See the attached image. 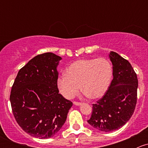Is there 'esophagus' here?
I'll list each match as a JSON object with an SVG mask.
<instances>
[{
	"label": "esophagus",
	"mask_w": 148,
	"mask_h": 148,
	"mask_svg": "<svg viewBox=\"0 0 148 148\" xmlns=\"http://www.w3.org/2000/svg\"><path fill=\"white\" fill-rule=\"evenodd\" d=\"M82 102H74V105H77V106H79V105H82Z\"/></svg>",
	"instance_id": "obj_1"
}]
</instances>
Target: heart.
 Wrapping results in <instances>:
<instances>
[{"label":"heart","instance_id":"b5f03b06","mask_svg":"<svg viewBox=\"0 0 148 148\" xmlns=\"http://www.w3.org/2000/svg\"><path fill=\"white\" fill-rule=\"evenodd\" d=\"M112 72V66L105 58L80 59L69 66L66 74L58 77V89L67 99H72L81 87L88 97L98 99L108 90Z\"/></svg>","mask_w":148,"mask_h":148}]
</instances>
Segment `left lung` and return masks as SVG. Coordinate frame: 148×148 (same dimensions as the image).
Masks as SVG:
<instances>
[{
  "mask_svg": "<svg viewBox=\"0 0 148 148\" xmlns=\"http://www.w3.org/2000/svg\"><path fill=\"white\" fill-rule=\"evenodd\" d=\"M113 79L108 90L95 104L88 123L103 132L120 129L133 114L137 103L138 80L130 63L111 51Z\"/></svg>",
  "mask_w": 148,
  "mask_h": 148,
  "instance_id": "left-lung-1",
  "label": "left lung"
}]
</instances>
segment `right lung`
<instances>
[{
	"mask_svg": "<svg viewBox=\"0 0 148 148\" xmlns=\"http://www.w3.org/2000/svg\"><path fill=\"white\" fill-rule=\"evenodd\" d=\"M61 59L50 52L37 55L19 70L12 86L13 116L23 130L34 138L56 135L73 104L59 94L56 67Z\"/></svg>",
	"mask_w": 148,
	"mask_h": 148,
	"instance_id": "1",
	"label": "right lung"
}]
</instances>
